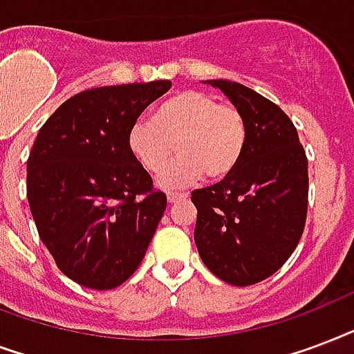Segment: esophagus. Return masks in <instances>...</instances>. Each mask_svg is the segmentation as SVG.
I'll use <instances>...</instances> for the list:
<instances>
[{
	"instance_id": "obj_1",
	"label": "esophagus",
	"mask_w": 354,
	"mask_h": 354,
	"mask_svg": "<svg viewBox=\"0 0 354 354\" xmlns=\"http://www.w3.org/2000/svg\"><path fill=\"white\" fill-rule=\"evenodd\" d=\"M186 194H168V201L169 203H179L183 201V199H186Z\"/></svg>"
}]
</instances>
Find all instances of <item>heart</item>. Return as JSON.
<instances>
[{"mask_svg":"<svg viewBox=\"0 0 354 354\" xmlns=\"http://www.w3.org/2000/svg\"><path fill=\"white\" fill-rule=\"evenodd\" d=\"M245 146L242 111L201 90L177 92L155 109L153 122L138 120L127 133L129 153L147 174H160L175 147L179 160L158 179L166 190L186 188L203 175L210 183L225 180L242 162Z\"/></svg>","mask_w":354,"mask_h":354,"instance_id":"heart-1","label":"heart"}]
</instances>
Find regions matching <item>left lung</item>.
I'll return each mask as SVG.
<instances>
[{
    "label": "left lung",
    "instance_id": "left-lung-1",
    "mask_svg": "<svg viewBox=\"0 0 354 354\" xmlns=\"http://www.w3.org/2000/svg\"><path fill=\"white\" fill-rule=\"evenodd\" d=\"M242 111L248 146L236 171L192 192L196 240L208 270L234 286L271 277L294 253L308 210V160L281 106L234 81H207Z\"/></svg>",
    "mask_w": 354,
    "mask_h": 354
}]
</instances>
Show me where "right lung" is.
<instances>
[{
	"mask_svg": "<svg viewBox=\"0 0 354 354\" xmlns=\"http://www.w3.org/2000/svg\"><path fill=\"white\" fill-rule=\"evenodd\" d=\"M169 81L100 86L66 100L27 158V199L38 236L81 286L112 290L140 266L166 194L127 149V133Z\"/></svg>",
	"mask_w": 354,
	"mask_h": 354,
	"instance_id": "add662e5",
	"label": "right lung"
}]
</instances>
